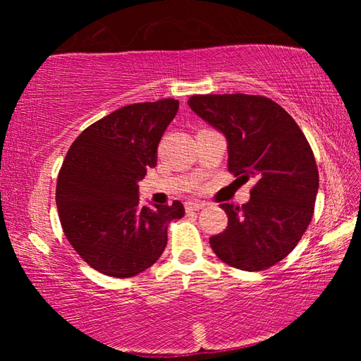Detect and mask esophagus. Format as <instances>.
Listing matches in <instances>:
<instances>
[{"label": "esophagus", "instance_id": "obj_1", "mask_svg": "<svg viewBox=\"0 0 361 361\" xmlns=\"http://www.w3.org/2000/svg\"><path fill=\"white\" fill-rule=\"evenodd\" d=\"M205 204L204 202H195V200H188V202H185V209L186 212H197L200 209H204Z\"/></svg>", "mask_w": 361, "mask_h": 361}]
</instances>
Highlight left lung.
<instances>
[{
  "label": "left lung",
  "instance_id": "obj_1",
  "mask_svg": "<svg viewBox=\"0 0 361 361\" xmlns=\"http://www.w3.org/2000/svg\"><path fill=\"white\" fill-rule=\"evenodd\" d=\"M188 105L228 140V169L255 178L247 204L219 207L228 228L210 237L219 259L242 271H264L301 240L314 215L319 170L295 119L261 95H192Z\"/></svg>",
  "mask_w": 361,
  "mask_h": 361
}]
</instances>
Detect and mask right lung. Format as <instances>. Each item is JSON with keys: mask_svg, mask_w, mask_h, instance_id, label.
Segmentation results:
<instances>
[{"mask_svg": "<svg viewBox=\"0 0 361 361\" xmlns=\"http://www.w3.org/2000/svg\"><path fill=\"white\" fill-rule=\"evenodd\" d=\"M178 100L133 103L89 126L66 152L56 202L66 239L87 264L129 279L161 258L167 228L185 215L180 200L142 207L138 181L156 167L157 145Z\"/></svg>", "mask_w": 361, "mask_h": 361, "instance_id": "right-lung-1", "label": "right lung"}]
</instances>
